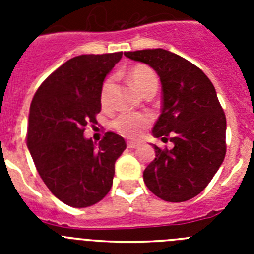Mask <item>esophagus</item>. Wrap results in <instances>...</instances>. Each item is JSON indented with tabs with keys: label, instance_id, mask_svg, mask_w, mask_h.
I'll use <instances>...</instances> for the list:
<instances>
[{
	"label": "esophagus",
	"instance_id": "esophagus-1",
	"mask_svg": "<svg viewBox=\"0 0 254 254\" xmlns=\"http://www.w3.org/2000/svg\"><path fill=\"white\" fill-rule=\"evenodd\" d=\"M127 146H128V149H136V147L140 146V142H134V141H128V142H127Z\"/></svg>",
	"mask_w": 254,
	"mask_h": 254
}]
</instances>
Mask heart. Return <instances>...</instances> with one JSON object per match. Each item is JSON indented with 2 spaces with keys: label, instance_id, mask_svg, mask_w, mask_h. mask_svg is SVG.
Listing matches in <instances>:
<instances>
[{
  "label": "heart",
  "instance_id": "b5f03b06",
  "mask_svg": "<svg viewBox=\"0 0 254 254\" xmlns=\"http://www.w3.org/2000/svg\"><path fill=\"white\" fill-rule=\"evenodd\" d=\"M128 77L131 84L138 93L142 95H149L155 93L158 87V77L149 66L134 64L128 71ZM113 77L105 78L100 90V102L107 104L109 91H111ZM152 117L149 113H120L112 121V128L120 134L128 138H136L151 125Z\"/></svg>",
  "mask_w": 254,
  "mask_h": 254
}]
</instances>
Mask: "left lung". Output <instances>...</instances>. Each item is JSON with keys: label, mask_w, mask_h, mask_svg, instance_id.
Returning <instances> with one entry per match:
<instances>
[{"label": "left lung", "mask_w": 254, "mask_h": 254, "mask_svg": "<svg viewBox=\"0 0 254 254\" xmlns=\"http://www.w3.org/2000/svg\"><path fill=\"white\" fill-rule=\"evenodd\" d=\"M158 72L163 108L152 133L172 150L154 145V160L143 170L150 190L168 202H183L201 193L226 154V118L212 82L196 64L165 49L125 52Z\"/></svg>", "instance_id": "1"}]
</instances>
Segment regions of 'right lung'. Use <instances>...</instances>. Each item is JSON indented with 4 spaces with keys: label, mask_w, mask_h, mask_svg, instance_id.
<instances>
[{
    "label": "right lung",
    "mask_w": 254,
    "mask_h": 254,
    "mask_svg": "<svg viewBox=\"0 0 254 254\" xmlns=\"http://www.w3.org/2000/svg\"><path fill=\"white\" fill-rule=\"evenodd\" d=\"M122 52L82 55L58 67L31 100L26 145L40 178L58 199L72 207L99 202L113 183L114 164L126 149L113 132L99 146L84 137L102 111L100 90Z\"/></svg>",
    "instance_id": "obj_1"
}]
</instances>
